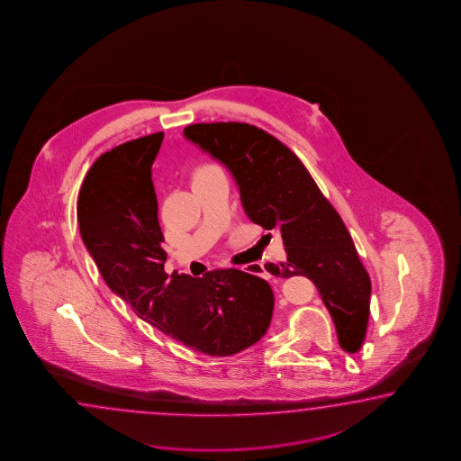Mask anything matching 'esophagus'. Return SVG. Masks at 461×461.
<instances>
[{"label": "esophagus", "instance_id": "1", "mask_svg": "<svg viewBox=\"0 0 461 461\" xmlns=\"http://www.w3.org/2000/svg\"><path fill=\"white\" fill-rule=\"evenodd\" d=\"M242 270L245 273H250V275H258V276H265L267 275V270H265L262 263H249V265L242 267Z\"/></svg>", "mask_w": 461, "mask_h": 461}]
</instances>
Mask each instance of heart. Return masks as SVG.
I'll use <instances>...</instances> for the list:
<instances>
[{
  "label": "heart",
  "mask_w": 461,
  "mask_h": 461,
  "mask_svg": "<svg viewBox=\"0 0 461 461\" xmlns=\"http://www.w3.org/2000/svg\"><path fill=\"white\" fill-rule=\"evenodd\" d=\"M221 168L216 167V165H212V163H204V165H199L198 168L193 172V181L201 180V178H204V176H208V175H212V173L219 172Z\"/></svg>",
  "instance_id": "b5f03b06"
}]
</instances>
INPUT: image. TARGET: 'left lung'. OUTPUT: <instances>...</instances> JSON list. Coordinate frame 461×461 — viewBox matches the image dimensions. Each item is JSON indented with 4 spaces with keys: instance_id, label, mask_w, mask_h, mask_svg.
Here are the masks:
<instances>
[{
    "instance_id": "1",
    "label": "left lung",
    "mask_w": 461,
    "mask_h": 461,
    "mask_svg": "<svg viewBox=\"0 0 461 461\" xmlns=\"http://www.w3.org/2000/svg\"><path fill=\"white\" fill-rule=\"evenodd\" d=\"M183 134L226 165L252 222L280 230L288 258L267 263V271L312 281L332 316L340 347L358 352L370 316V276L342 217L303 162L276 137L245 122L191 124Z\"/></svg>"
}]
</instances>
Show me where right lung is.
<instances>
[{"label": "right lung", "instance_id": "obj_1", "mask_svg": "<svg viewBox=\"0 0 461 461\" xmlns=\"http://www.w3.org/2000/svg\"><path fill=\"white\" fill-rule=\"evenodd\" d=\"M163 132L118 145L91 165L78 193L83 244L109 289L163 334L211 357L242 352L267 334L273 291L242 270L168 276L152 163Z\"/></svg>", "mask_w": 461, "mask_h": 461}]
</instances>
